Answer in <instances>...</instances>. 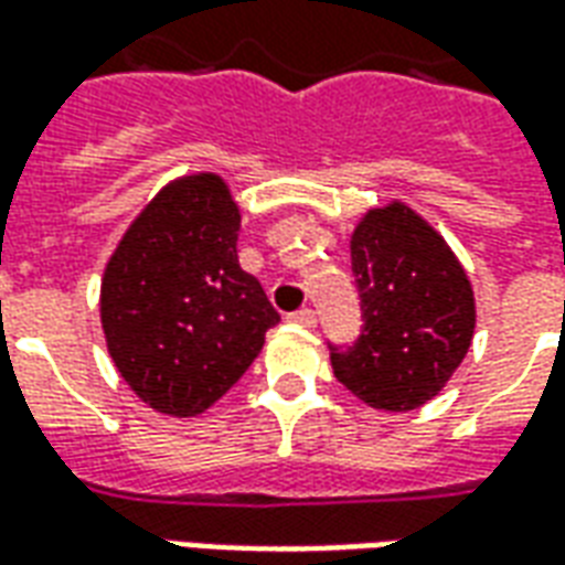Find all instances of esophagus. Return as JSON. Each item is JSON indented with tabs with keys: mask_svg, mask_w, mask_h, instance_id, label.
I'll return each instance as SVG.
<instances>
[{
	"mask_svg": "<svg viewBox=\"0 0 565 565\" xmlns=\"http://www.w3.org/2000/svg\"><path fill=\"white\" fill-rule=\"evenodd\" d=\"M290 320L302 323V327H315V323H318V318H315V311H311V308H299V311L290 315Z\"/></svg>",
	"mask_w": 565,
	"mask_h": 565,
	"instance_id": "esophagus-1",
	"label": "esophagus"
}]
</instances>
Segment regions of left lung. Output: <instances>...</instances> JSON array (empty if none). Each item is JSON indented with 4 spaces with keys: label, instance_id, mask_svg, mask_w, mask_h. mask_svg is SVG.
Returning <instances> with one entry per match:
<instances>
[{
    "label": "left lung",
    "instance_id": "obj_1",
    "mask_svg": "<svg viewBox=\"0 0 565 565\" xmlns=\"http://www.w3.org/2000/svg\"><path fill=\"white\" fill-rule=\"evenodd\" d=\"M351 269L363 330L351 348L330 342L332 372L372 408H420L472 344V284L445 238L403 202L360 221Z\"/></svg>",
    "mask_w": 565,
    "mask_h": 565
}]
</instances>
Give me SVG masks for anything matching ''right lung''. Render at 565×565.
Segmentation results:
<instances>
[{
    "label": "right lung",
    "instance_id": "add662e5",
    "mask_svg": "<svg viewBox=\"0 0 565 565\" xmlns=\"http://www.w3.org/2000/svg\"><path fill=\"white\" fill-rule=\"evenodd\" d=\"M238 223L221 178L190 174L162 186L105 266L108 354L162 415L193 417L217 403L281 320L238 266Z\"/></svg>",
    "mask_w": 565,
    "mask_h": 565
}]
</instances>
